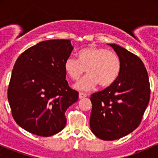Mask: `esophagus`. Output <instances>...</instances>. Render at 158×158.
<instances>
[{"label": "esophagus", "instance_id": "34e87169", "mask_svg": "<svg viewBox=\"0 0 158 158\" xmlns=\"http://www.w3.org/2000/svg\"><path fill=\"white\" fill-rule=\"evenodd\" d=\"M79 97L80 99H82V98H85L86 97H88V94H85V93H82V92H79Z\"/></svg>", "mask_w": 158, "mask_h": 158}]
</instances>
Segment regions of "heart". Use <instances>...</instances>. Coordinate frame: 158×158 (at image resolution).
I'll return each instance as SVG.
<instances>
[{"instance_id":"1","label":"heart","mask_w":158,"mask_h":158,"mask_svg":"<svg viewBox=\"0 0 158 158\" xmlns=\"http://www.w3.org/2000/svg\"><path fill=\"white\" fill-rule=\"evenodd\" d=\"M77 60L68 58L64 61V70L72 80L77 81L85 73L84 78L75 85L77 89L93 90L99 84L108 88L117 80L122 68L120 59L116 52L108 49L88 47L77 52Z\"/></svg>"}]
</instances>
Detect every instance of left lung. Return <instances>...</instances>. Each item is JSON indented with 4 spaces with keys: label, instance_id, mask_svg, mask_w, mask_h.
<instances>
[{
    "label": "left lung",
    "instance_id": "8db88e82",
    "mask_svg": "<svg viewBox=\"0 0 158 158\" xmlns=\"http://www.w3.org/2000/svg\"><path fill=\"white\" fill-rule=\"evenodd\" d=\"M110 45L120 59L119 77L113 85L90 98V129L103 140L119 139L135 131L150 99L149 79L142 60L119 45Z\"/></svg>",
    "mask_w": 158,
    "mask_h": 158
}]
</instances>
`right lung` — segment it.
<instances>
[{"instance_id": "obj_1", "label": "right lung", "mask_w": 158, "mask_h": 158, "mask_svg": "<svg viewBox=\"0 0 158 158\" xmlns=\"http://www.w3.org/2000/svg\"><path fill=\"white\" fill-rule=\"evenodd\" d=\"M73 49L70 40H48L16 60L7 97L16 123L30 133L50 137L64 128L65 111L79 99L65 79L64 61Z\"/></svg>"}]
</instances>
